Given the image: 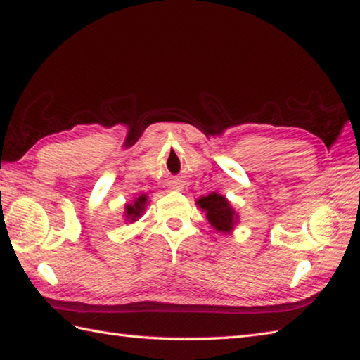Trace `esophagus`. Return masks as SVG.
I'll list each match as a JSON object with an SVG mask.
<instances>
[{"label": "esophagus", "mask_w": 360, "mask_h": 360, "mask_svg": "<svg viewBox=\"0 0 360 360\" xmlns=\"http://www.w3.org/2000/svg\"><path fill=\"white\" fill-rule=\"evenodd\" d=\"M173 188H176V191H182V184H181V181H179V182H176Z\"/></svg>", "instance_id": "1"}]
</instances>
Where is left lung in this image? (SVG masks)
<instances>
[{
  "instance_id": "obj_1",
  "label": "left lung",
  "mask_w": 360,
  "mask_h": 360,
  "mask_svg": "<svg viewBox=\"0 0 360 360\" xmlns=\"http://www.w3.org/2000/svg\"><path fill=\"white\" fill-rule=\"evenodd\" d=\"M198 208L205 212L206 219L211 224V227L222 235L231 233L240 222L238 212L227 200L225 195L217 192H211L206 197H200L197 202Z\"/></svg>"
}]
</instances>
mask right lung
<instances>
[{"mask_svg": "<svg viewBox=\"0 0 360 360\" xmlns=\"http://www.w3.org/2000/svg\"><path fill=\"white\" fill-rule=\"evenodd\" d=\"M146 206H148V195L143 193L139 195V197L133 198L131 203H125V212H124V217L127 222H136L139 217L144 214L146 211Z\"/></svg>", "mask_w": 360, "mask_h": 360, "instance_id": "add662e5", "label": "right lung"}]
</instances>
